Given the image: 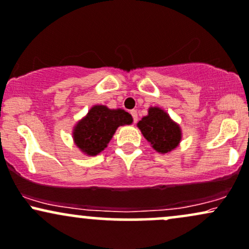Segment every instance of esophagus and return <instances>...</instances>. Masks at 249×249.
I'll return each instance as SVG.
<instances>
[{
  "mask_svg": "<svg viewBox=\"0 0 249 249\" xmlns=\"http://www.w3.org/2000/svg\"><path fill=\"white\" fill-rule=\"evenodd\" d=\"M131 115H132L133 123H137L138 122V112H137V110H132V111H131Z\"/></svg>",
  "mask_w": 249,
  "mask_h": 249,
  "instance_id": "1",
  "label": "esophagus"
}]
</instances>
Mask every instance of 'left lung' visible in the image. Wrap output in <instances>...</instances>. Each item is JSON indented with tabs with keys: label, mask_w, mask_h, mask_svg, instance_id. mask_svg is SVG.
Instances as JSON below:
<instances>
[{
	"label": "left lung",
	"mask_w": 249,
	"mask_h": 249,
	"mask_svg": "<svg viewBox=\"0 0 249 249\" xmlns=\"http://www.w3.org/2000/svg\"><path fill=\"white\" fill-rule=\"evenodd\" d=\"M137 126L158 153L174 151L182 140V130L170 116L159 107H149L148 113L138 122Z\"/></svg>",
	"instance_id": "left-lung-1"
}]
</instances>
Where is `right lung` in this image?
Wrapping results in <instances>:
<instances>
[{
    "instance_id": "right-lung-1",
    "label": "right lung",
    "mask_w": 249,
    "mask_h": 249,
    "mask_svg": "<svg viewBox=\"0 0 249 249\" xmlns=\"http://www.w3.org/2000/svg\"><path fill=\"white\" fill-rule=\"evenodd\" d=\"M132 122V116L125 110L96 104L74 126V143L83 154L95 157L107 147L117 128Z\"/></svg>"
}]
</instances>
